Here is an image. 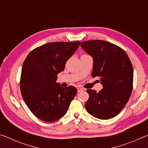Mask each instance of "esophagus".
Masks as SVG:
<instances>
[{"label": "esophagus", "instance_id": "34e87169", "mask_svg": "<svg viewBox=\"0 0 148 148\" xmlns=\"http://www.w3.org/2000/svg\"><path fill=\"white\" fill-rule=\"evenodd\" d=\"M77 92H82L84 90V88H82V87H77Z\"/></svg>", "mask_w": 148, "mask_h": 148}]
</instances>
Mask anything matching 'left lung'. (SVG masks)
I'll use <instances>...</instances> for the list:
<instances>
[{"label": "left lung", "instance_id": "left-lung-1", "mask_svg": "<svg viewBox=\"0 0 148 148\" xmlns=\"http://www.w3.org/2000/svg\"><path fill=\"white\" fill-rule=\"evenodd\" d=\"M80 46L93 59L92 76L101 79L99 92L87 89L89 99L85 106L89 114L100 119L117 116L128 102L133 83V69L128 56L110 42L92 40Z\"/></svg>", "mask_w": 148, "mask_h": 148}]
</instances>
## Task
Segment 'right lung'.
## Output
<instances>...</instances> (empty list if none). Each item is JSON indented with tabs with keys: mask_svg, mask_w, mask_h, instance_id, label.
Returning a JSON list of instances; mask_svg holds the SVG:
<instances>
[{
	"mask_svg": "<svg viewBox=\"0 0 148 148\" xmlns=\"http://www.w3.org/2000/svg\"><path fill=\"white\" fill-rule=\"evenodd\" d=\"M79 44V41L47 43L32 50L25 60L20 80L22 97L32 114L42 121L61 118L76 96V87H63L56 81Z\"/></svg>",
	"mask_w": 148,
	"mask_h": 148,
	"instance_id": "add662e5",
	"label": "right lung"
}]
</instances>
